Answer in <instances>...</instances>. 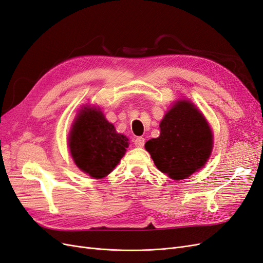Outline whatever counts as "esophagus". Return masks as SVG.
Returning <instances> with one entry per match:
<instances>
[{"label": "esophagus", "instance_id": "34e87169", "mask_svg": "<svg viewBox=\"0 0 263 263\" xmlns=\"http://www.w3.org/2000/svg\"><path fill=\"white\" fill-rule=\"evenodd\" d=\"M135 145H136V147H144L145 145V138L144 137H137L136 139H135Z\"/></svg>", "mask_w": 263, "mask_h": 263}]
</instances>
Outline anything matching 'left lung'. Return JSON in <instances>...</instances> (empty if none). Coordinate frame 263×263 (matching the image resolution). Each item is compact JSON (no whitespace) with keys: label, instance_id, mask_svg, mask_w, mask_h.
<instances>
[{"label":"left lung","instance_id":"left-lung-1","mask_svg":"<svg viewBox=\"0 0 263 263\" xmlns=\"http://www.w3.org/2000/svg\"><path fill=\"white\" fill-rule=\"evenodd\" d=\"M157 168L173 180H183L205 165L212 154L213 133L192 102L180 100L160 123V136L145 144Z\"/></svg>","mask_w":263,"mask_h":263}]
</instances>
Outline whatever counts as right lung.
<instances>
[{
	"mask_svg": "<svg viewBox=\"0 0 263 263\" xmlns=\"http://www.w3.org/2000/svg\"><path fill=\"white\" fill-rule=\"evenodd\" d=\"M68 140L78 168L94 179H103L112 172L129 146L128 138L118 134L95 106L80 109Z\"/></svg>",
	"mask_w": 263,
	"mask_h": 263,
	"instance_id": "add662e5",
	"label": "right lung"
}]
</instances>
